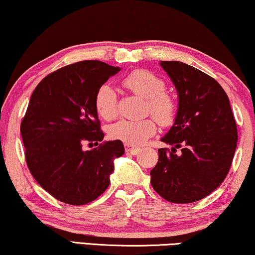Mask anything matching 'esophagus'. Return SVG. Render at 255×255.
Returning a JSON list of instances; mask_svg holds the SVG:
<instances>
[{
  "instance_id": "obj_1",
  "label": "esophagus",
  "mask_w": 255,
  "mask_h": 255,
  "mask_svg": "<svg viewBox=\"0 0 255 255\" xmlns=\"http://www.w3.org/2000/svg\"><path fill=\"white\" fill-rule=\"evenodd\" d=\"M125 149H126V152L131 153V155H136V153L139 152V148H136V146H132L130 144H125Z\"/></svg>"
}]
</instances>
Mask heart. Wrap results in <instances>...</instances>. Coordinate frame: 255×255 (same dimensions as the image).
Segmentation results:
<instances>
[{"mask_svg":"<svg viewBox=\"0 0 255 255\" xmlns=\"http://www.w3.org/2000/svg\"><path fill=\"white\" fill-rule=\"evenodd\" d=\"M125 87L136 95L146 99V112L164 127L171 126L177 114L175 102L165 92V82L151 71L136 69L124 78ZM97 113L103 119L112 120L118 114V97L110 84H103L98 88L95 97ZM153 118L138 120H120L110 128V135L126 144L139 145L156 132V123Z\"/></svg>","mask_w":255,"mask_h":255,"instance_id":"b5f03b06","label":"heart"}]
</instances>
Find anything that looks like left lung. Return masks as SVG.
I'll list each match as a JSON object with an SVG mask.
<instances>
[{
	"mask_svg": "<svg viewBox=\"0 0 255 255\" xmlns=\"http://www.w3.org/2000/svg\"><path fill=\"white\" fill-rule=\"evenodd\" d=\"M160 66L175 85L179 107L162 138L172 149H158L150 182L166 201L192 203L213 193L228 175L238 141L236 120L228 95L213 77L179 61Z\"/></svg>",
	"mask_w": 255,
	"mask_h": 255,
	"instance_id": "1",
	"label": "left lung"
}]
</instances>
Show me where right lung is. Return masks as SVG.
<instances>
[{"label": "right lung", "instance_id": "1", "mask_svg": "<svg viewBox=\"0 0 255 255\" xmlns=\"http://www.w3.org/2000/svg\"><path fill=\"white\" fill-rule=\"evenodd\" d=\"M119 70L102 61H81L47 75L32 93L20 124L25 160L38 184L61 202L82 206L102 195L113 160L125 153L119 139L82 149L103 141L96 92Z\"/></svg>", "mask_w": 255, "mask_h": 255}]
</instances>
